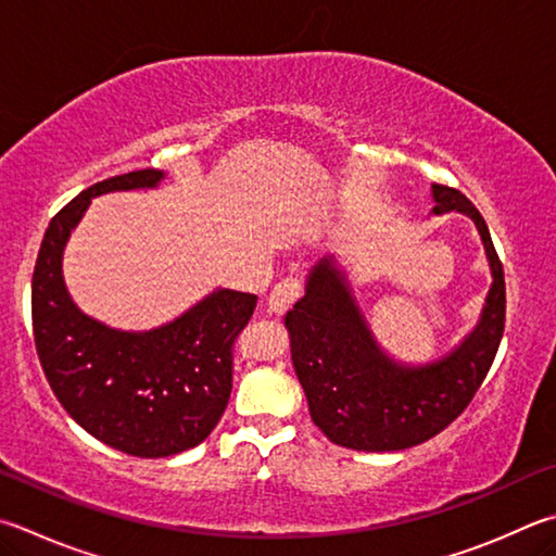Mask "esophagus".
Wrapping results in <instances>:
<instances>
[{
  "label": "esophagus",
  "instance_id": "34e87169",
  "mask_svg": "<svg viewBox=\"0 0 556 556\" xmlns=\"http://www.w3.org/2000/svg\"><path fill=\"white\" fill-rule=\"evenodd\" d=\"M301 281L296 277H287L281 279L279 285L271 289V294L267 299V311L275 313V316H281V313L289 311L294 306V301L301 296Z\"/></svg>",
  "mask_w": 556,
  "mask_h": 556
}]
</instances>
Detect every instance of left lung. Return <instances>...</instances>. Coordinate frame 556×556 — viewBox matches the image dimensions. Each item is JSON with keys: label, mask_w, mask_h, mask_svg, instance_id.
I'll use <instances>...</instances> for the list:
<instances>
[{"label": "left lung", "mask_w": 556, "mask_h": 556, "mask_svg": "<svg viewBox=\"0 0 556 556\" xmlns=\"http://www.w3.org/2000/svg\"><path fill=\"white\" fill-rule=\"evenodd\" d=\"M432 214L459 211L477 224L493 285L479 326L430 365L393 362L371 338L336 260L311 269L306 294L287 313L291 359L308 410L330 442L359 452H396L445 430L486 379L506 328V279L489 226L459 189L432 185Z\"/></svg>", "instance_id": "obj_1"}]
</instances>
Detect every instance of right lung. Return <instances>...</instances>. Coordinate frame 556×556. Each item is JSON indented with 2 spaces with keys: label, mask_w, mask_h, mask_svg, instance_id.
Here are the masks:
<instances>
[{
  "label": "right lung",
  "mask_w": 556,
  "mask_h": 556,
  "mask_svg": "<svg viewBox=\"0 0 556 556\" xmlns=\"http://www.w3.org/2000/svg\"><path fill=\"white\" fill-rule=\"evenodd\" d=\"M136 169L97 181L50 220L31 281L34 340L50 389L77 426L134 457H169L208 438L233 389V345L255 294L218 289L163 328L124 332L85 316L63 281V250L89 201L157 187Z\"/></svg>",
  "instance_id": "add662e5"
}]
</instances>
